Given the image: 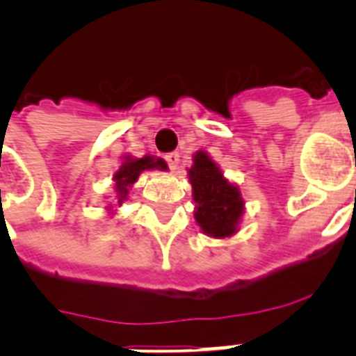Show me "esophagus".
Returning a JSON list of instances; mask_svg holds the SVG:
<instances>
[{"label":"esophagus","mask_w":356,"mask_h":356,"mask_svg":"<svg viewBox=\"0 0 356 356\" xmlns=\"http://www.w3.org/2000/svg\"><path fill=\"white\" fill-rule=\"evenodd\" d=\"M166 162H168V166H170V170H177L179 162H181V155H179L177 151H173V153H168Z\"/></svg>","instance_id":"1"}]
</instances>
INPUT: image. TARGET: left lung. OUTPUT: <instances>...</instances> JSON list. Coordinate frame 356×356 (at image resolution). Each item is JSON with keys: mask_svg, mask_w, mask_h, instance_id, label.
Wrapping results in <instances>:
<instances>
[{"mask_svg": "<svg viewBox=\"0 0 356 356\" xmlns=\"http://www.w3.org/2000/svg\"><path fill=\"white\" fill-rule=\"evenodd\" d=\"M188 179L195 201L194 218L201 231L214 238L233 236L243 214L240 188L223 177L222 170L205 151L194 155Z\"/></svg>", "mask_w": 356, "mask_h": 356, "instance_id": "left-lung-1", "label": "left lung"}]
</instances>
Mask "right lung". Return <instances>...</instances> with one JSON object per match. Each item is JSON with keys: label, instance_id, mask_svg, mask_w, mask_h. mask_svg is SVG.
<instances>
[{"label": "right lung", "instance_id": "right-lung-1", "mask_svg": "<svg viewBox=\"0 0 356 356\" xmlns=\"http://www.w3.org/2000/svg\"><path fill=\"white\" fill-rule=\"evenodd\" d=\"M145 170H168L166 162L156 156L145 155L142 159H133V156H125L122 166L114 173V183H116V203L122 205L123 201L127 200L129 188L138 181V175Z\"/></svg>", "mask_w": 356, "mask_h": 356}]
</instances>
